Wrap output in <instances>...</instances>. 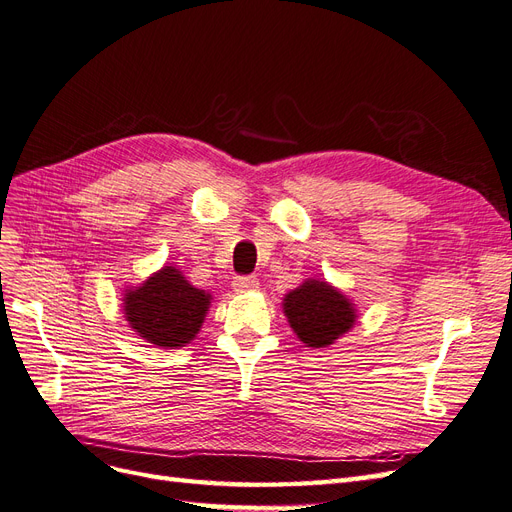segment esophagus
Here are the masks:
<instances>
[{
  "instance_id": "esophagus-1",
  "label": "esophagus",
  "mask_w": 512,
  "mask_h": 512,
  "mask_svg": "<svg viewBox=\"0 0 512 512\" xmlns=\"http://www.w3.org/2000/svg\"><path fill=\"white\" fill-rule=\"evenodd\" d=\"M256 288H258V279L252 277V275L233 279V290L235 292H254Z\"/></svg>"
}]
</instances>
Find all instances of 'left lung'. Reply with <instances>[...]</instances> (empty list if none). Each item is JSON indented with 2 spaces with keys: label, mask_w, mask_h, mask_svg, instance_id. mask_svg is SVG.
<instances>
[{
  "label": "left lung",
  "mask_w": 512,
  "mask_h": 512,
  "mask_svg": "<svg viewBox=\"0 0 512 512\" xmlns=\"http://www.w3.org/2000/svg\"><path fill=\"white\" fill-rule=\"evenodd\" d=\"M283 313L294 334L313 349H325L355 325V304L334 285L306 279L283 298Z\"/></svg>",
  "instance_id": "1"
}]
</instances>
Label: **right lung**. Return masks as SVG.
Segmentation results:
<instances>
[{
	"label": "right lung",
	"mask_w": 512,
	"mask_h": 512,
	"mask_svg": "<svg viewBox=\"0 0 512 512\" xmlns=\"http://www.w3.org/2000/svg\"><path fill=\"white\" fill-rule=\"evenodd\" d=\"M212 296L197 290L176 267H163L126 290L124 313L132 330L161 349L189 344L206 319Z\"/></svg>",
	"instance_id": "add662e5"
}]
</instances>
